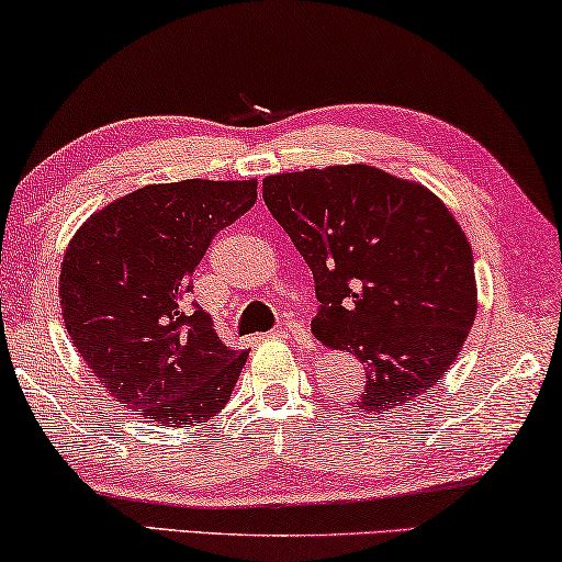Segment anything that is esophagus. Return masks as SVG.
Instances as JSON below:
<instances>
[{
	"label": "esophagus",
	"instance_id": "1",
	"mask_svg": "<svg viewBox=\"0 0 562 562\" xmlns=\"http://www.w3.org/2000/svg\"><path fill=\"white\" fill-rule=\"evenodd\" d=\"M278 335H282V338L300 340V342H307V340H310V335H307V330H305V325H303V323H292V321L284 323L282 328L278 330Z\"/></svg>",
	"mask_w": 562,
	"mask_h": 562
}]
</instances>
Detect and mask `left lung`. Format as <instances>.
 <instances>
[{
  "label": "left lung",
  "instance_id": "1",
  "mask_svg": "<svg viewBox=\"0 0 562 562\" xmlns=\"http://www.w3.org/2000/svg\"><path fill=\"white\" fill-rule=\"evenodd\" d=\"M270 214L313 270L315 338L366 368L371 418L437 386L476 317L474 257L447 204L366 164L274 173Z\"/></svg>",
  "mask_w": 562,
  "mask_h": 562
}]
</instances>
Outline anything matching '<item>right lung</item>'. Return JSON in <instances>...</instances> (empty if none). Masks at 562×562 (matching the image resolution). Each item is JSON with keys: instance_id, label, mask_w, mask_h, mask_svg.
I'll use <instances>...</instances> for the list:
<instances>
[{"instance_id": "obj_1", "label": "right lung", "mask_w": 562, "mask_h": 562, "mask_svg": "<svg viewBox=\"0 0 562 562\" xmlns=\"http://www.w3.org/2000/svg\"><path fill=\"white\" fill-rule=\"evenodd\" d=\"M257 201V179L148 183L90 214L60 267L70 342L125 408L161 426L204 424L227 404L247 350L189 305L216 232Z\"/></svg>"}]
</instances>
